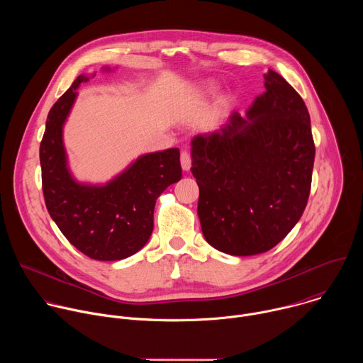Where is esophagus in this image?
Wrapping results in <instances>:
<instances>
[{
  "label": "esophagus",
  "mask_w": 363,
  "mask_h": 363,
  "mask_svg": "<svg viewBox=\"0 0 363 363\" xmlns=\"http://www.w3.org/2000/svg\"><path fill=\"white\" fill-rule=\"evenodd\" d=\"M181 167L184 171H189L191 169V155L186 149L181 150Z\"/></svg>",
  "instance_id": "esophagus-1"
}]
</instances>
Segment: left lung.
Wrapping results in <instances>:
<instances>
[{"label":"left lung","instance_id":"8db88e82","mask_svg":"<svg viewBox=\"0 0 363 363\" xmlns=\"http://www.w3.org/2000/svg\"><path fill=\"white\" fill-rule=\"evenodd\" d=\"M266 91L242 118L192 139L205 240L231 255L277 245L300 220L312 186L315 142L300 94L269 70Z\"/></svg>","mask_w":363,"mask_h":363}]
</instances>
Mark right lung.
I'll use <instances>...</instances> for the list:
<instances>
[{"mask_svg": "<svg viewBox=\"0 0 363 363\" xmlns=\"http://www.w3.org/2000/svg\"><path fill=\"white\" fill-rule=\"evenodd\" d=\"M86 76H79L50 109L40 143L41 182L50 217L84 255L116 262L138 252L153 230L158 196L181 179L179 149L146 153L106 185L76 182L67 168L63 125Z\"/></svg>", "mask_w": 363, "mask_h": 363, "instance_id": "right-lung-1", "label": "right lung"}]
</instances>
